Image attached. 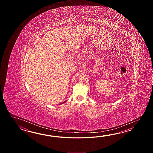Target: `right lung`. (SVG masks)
Listing matches in <instances>:
<instances>
[{
	"mask_svg": "<svg viewBox=\"0 0 153 153\" xmlns=\"http://www.w3.org/2000/svg\"><path fill=\"white\" fill-rule=\"evenodd\" d=\"M63 103H64V102H63Z\"/></svg>",
	"mask_w": 153,
	"mask_h": 153,
	"instance_id": "obj_1",
	"label": "right lung"
}]
</instances>
